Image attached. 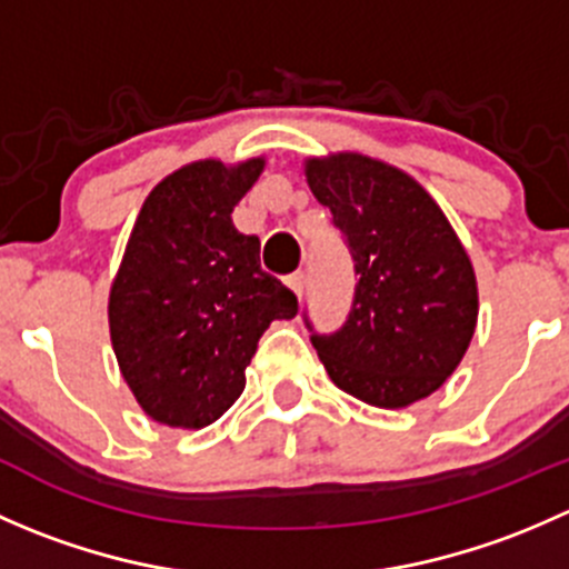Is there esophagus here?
<instances>
[{"label": "esophagus", "instance_id": "1", "mask_svg": "<svg viewBox=\"0 0 569 569\" xmlns=\"http://www.w3.org/2000/svg\"><path fill=\"white\" fill-rule=\"evenodd\" d=\"M286 283H289V289L295 291L297 297H302V291H306V274H302V272L289 274V278H286Z\"/></svg>", "mask_w": 569, "mask_h": 569}]
</instances>
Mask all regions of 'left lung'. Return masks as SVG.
Instances as JSON below:
<instances>
[{"mask_svg": "<svg viewBox=\"0 0 569 569\" xmlns=\"http://www.w3.org/2000/svg\"><path fill=\"white\" fill-rule=\"evenodd\" d=\"M306 176L358 274L336 332H317L306 313L330 380L386 410L438 391L479 317L476 274L455 228L416 178L377 159H311Z\"/></svg>", "mask_w": 569, "mask_h": 569, "instance_id": "obj_1", "label": "left lung"}]
</instances>
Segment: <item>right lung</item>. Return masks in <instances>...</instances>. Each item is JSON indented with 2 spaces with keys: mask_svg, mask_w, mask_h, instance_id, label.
I'll list each match as a JSON object with an SVG mask.
<instances>
[{
  "mask_svg": "<svg viewBox=\"0 0 569 569\" xmlns=\"http://www.w3.org/2000/svg\"><path fill=\"white\" fill-rule=\"evenodd\" d=\"M263 159L187 164L153 187L109 291V336L142 410L181 429L209 427L244 391V369L295 291L258 263V237L231 211Z\"/></svg>",
  "mask_w": 569,
  "mask_h": 569,
  "instance_id": "obj_1",
  "label": "right lung"
}]
</instances>
